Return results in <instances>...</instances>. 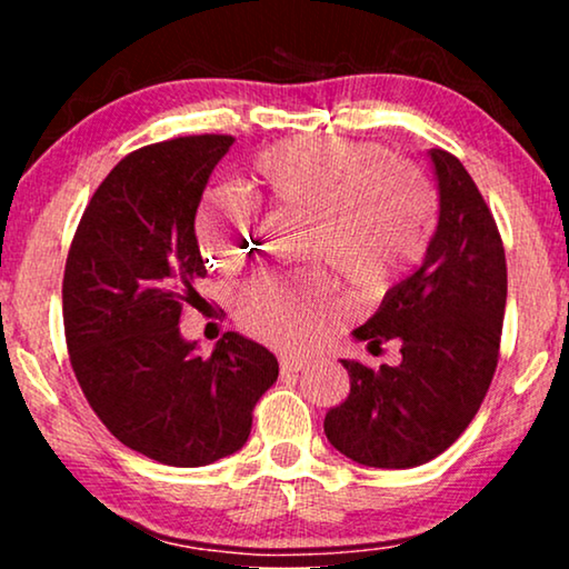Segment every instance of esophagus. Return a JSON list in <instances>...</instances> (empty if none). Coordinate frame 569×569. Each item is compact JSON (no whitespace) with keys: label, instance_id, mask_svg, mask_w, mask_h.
Listing matches in <instances>:
<instances>
[{"label":"esophagus","instance_id":"34e87169","mask_svg":"<svg viewBox=\"0 0 569 569\" xmlns=\"http://www.w3.org/2000/svg\"><path fill=\"white\" fill-rule=\"evenodd\" d=\"M278 363H281V371L283 373H298L306 369V361L298 359V356H291V353H281V359H278Z\"/></svg>","mask_w":569,"mask_h":569}]
</instances>
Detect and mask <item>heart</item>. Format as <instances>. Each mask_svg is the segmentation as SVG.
I'll return each mask as SVG.
<instances>
[{
  "mask_svg": "<svg viewBox=\"0 0 569 569\" xmlns=\"http://www.w3.org/2000/svg\"><path fill=\"white\" fill-rule=\"evenodd\" d=\"M246 188L258 203L311 218L308 258L371 281L417 266L435 236L429 180L373 142L331 134L281 140L248 162ZM196 233L210 263L230 271L258 246V210L236 190L210 188ZM233 316L256 339L308 349L339 321L341 303L316 276L266 273L238 288Z\"/></svg>",
  "mask_w": 569,
  "mask_h": 569,
  "instance_id": "heart-1",
  "label": "heart"
}]
</instances>
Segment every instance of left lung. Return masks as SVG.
<instances>
[{"label": "left lung", "mask_w": 569, "mask_h": 569, "mask_svg": "<svg viewBox=\"0 0 569 569\" xmlns=\"http://www.w3.org/2000/svg\"><path fill=\"white\" fill-rule=\"evenodd\" d=\"M439 220L421 266L391 286L351 336L397 339L401 363L341 359L351 391L323 419L326 439L356 465L411 469L449 449L492 383L507 303V261L492 213L465 166L431 148Z\"/></svg>", "instance_id": "1"}]
</instances>
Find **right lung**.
I'll return each mask as SVG.
<instances>
[{
    "instance_id": "add662e5",
    "label": "right lung",
    "mask_w": 569,
    "mask_h": 569,
    "mask_svg": "<svg viewBox=\"0 0 569 569\" xmlns=\"http://www.w3.org/2000/svg\"><path fill=\"white\" fill-rule=\"evenodd\" d=\"M230 146V134H192L130 152L94 190L64 266V336L84 397L124 447L170 467L236 455L278 379L266 346L228 331L200 356L178 326L208 273L196 213Z\"/></svg>"
}]
</instances>
